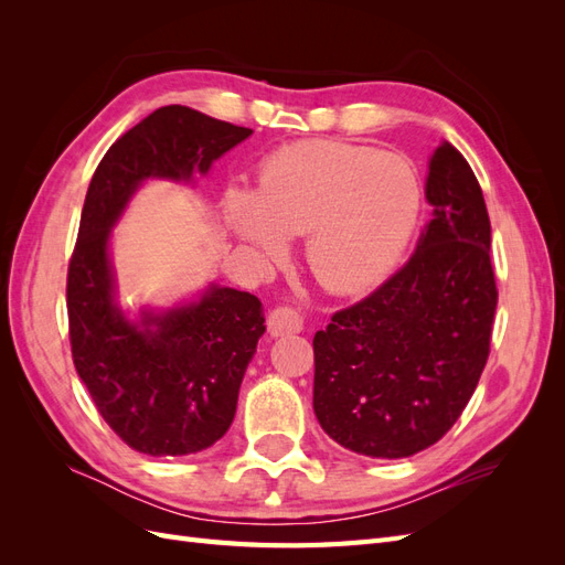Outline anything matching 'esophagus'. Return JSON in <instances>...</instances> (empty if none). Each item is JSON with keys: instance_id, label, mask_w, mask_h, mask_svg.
Here are the masks:
<instances>
[{"instance_id": "34e87169", "label": "esophagus", "mask_w": 565, "mask_h": 565, "mask_svg": "<svg viewBox=\"0 0 565 565\" xmlns=\"http://www.w3.org/2000/svg\"><path fill=\"white\" fill-rule=\"evenodd\" d=\"M268 332L270 337H285V334H297L303 330V318L292 306H278L268 313Z\"/></svg>"}]
</instances>
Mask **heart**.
<instances>
[{
	"label": "heart",
	"mask_w": 565,
	"mask_h": 565,
	"mask_svg": "<svg viewBox=\"0 0 565 565\" xmlns=\"http://www.w3.org/2000/svg\"><path fill=\"white\" fill-rule=\"evenodd\" d=\"M419 207L413 164L341 141L278 148L259 167L256 193L228 185L224 195L228 226L264 256H278L287 235H306V264L337 295L363 292L396 268Z\"/></svg>",
	"instance_id": "obj_1"
}]
</instances>
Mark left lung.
Here are the masks:
<instances>
[{
    "mask_svg": "<svg viewBox=\"0 0 565 565\" xmlns=\"http://www.w3.org/2000/svg\"><path fill=\"white\" fill-rule=\"evenodd\" d=\"M434 216L409 262L316 332V417L339 446L398 459L434 446L473 396L498 287L483 191L443 141L429 160Z\"/></svg>",
    "mask_w": 565,
    "mask_h": 565,
    "instance_id": "1",
    "label": "left lung"
}]
</instances>
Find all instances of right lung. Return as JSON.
<instances>
[{
  "label": "right lung",
  "instance_id": "1",
  "mask_svg": "<svg viewBox=\"0 0 565 565\" xmlns=\"http://www.w3.org/2000/svg\"><path fill=\"white\" fill-rule=\"evenodd\" d=\"M249 134L185 106L158 108L108 148L84 198L67 266L75 370L110 429L150 457L200 452L228 431L264 309L212 282L193 301L131 320L117 303L110 233L143 181H193Z\"/></svg>",
  "mask_w": 565,
  "mask_h": 565
}]
</instances>
